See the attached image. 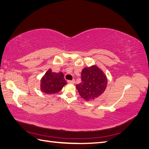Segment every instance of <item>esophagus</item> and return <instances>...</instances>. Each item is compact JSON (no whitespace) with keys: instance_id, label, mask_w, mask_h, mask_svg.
I'll use <instances>...</instances> for the list:
<instances>
[{"instance_id":"34e87169","label":"esophagus","mask_w":149,"mask_h":149,"mask_svg":"<svg viewBox=\"0 0 149 149\" xmlns=\"http://www.w3.org/2000/svg\"><path fill=\"white\" fill-rule=\"evenodd\" d=\"M67 82L68 83H70V84H74L75 83V80L74 79H73V80H72V81H70V80H68V81H67Z\"/></svg>"}]
</instances>
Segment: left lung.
<instances>
[{"instance_id":"left-lung-1","label":"left lung","mask_w":149,"mask_h":149,"mask_svg":"<svg viewBox=\"0 0 149 149\" xmlns=\"http://www.w3.org/2000/svg\"><path fill=\"white\" fill-rule=\"evenodd\" d=\"M107 77L96 65L84 68L81 72V83L76 88L86 100H93L102 95L107 86Z\"/></svg>"}]
</instances>
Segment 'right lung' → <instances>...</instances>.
I'll return each mask as SVG.
<instances>
[{
  "mask_svg": "<svg viewBox=\"0 0 149 149\" xmlns=\"http://www.w3.org/2000/svg\"><path fill=\"white\" fill-rule=\"evenodd\" d=\"M66 84L62 72L58 74L52 72L51 69H49L41 80V90L47 94H55Z\"/></svg>",
  "mask_w": 149,
  "mask_h": 149,
  "instance_id": "right-lung-1",
  "label": "right lung"
}]
</instances>
